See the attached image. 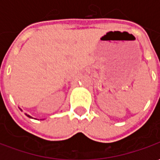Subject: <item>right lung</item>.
<instances>
[{
    "mask_svg": "<svg viewBox=\"0 0 160 160\" xmlns=\"http://www.w3.org/2000/svg\"><path fill=\"white\" fill-rule=\"evenodd\" d=\"M26 116H27V117H28V118H32V117H31V116H29V115H27V114H26Z\"/></svg>",
    "mask_w": 160,
    "mask_h": 160,
    "instance_id": "add662e5",
    "label": "right lung"
}]
</instances>
